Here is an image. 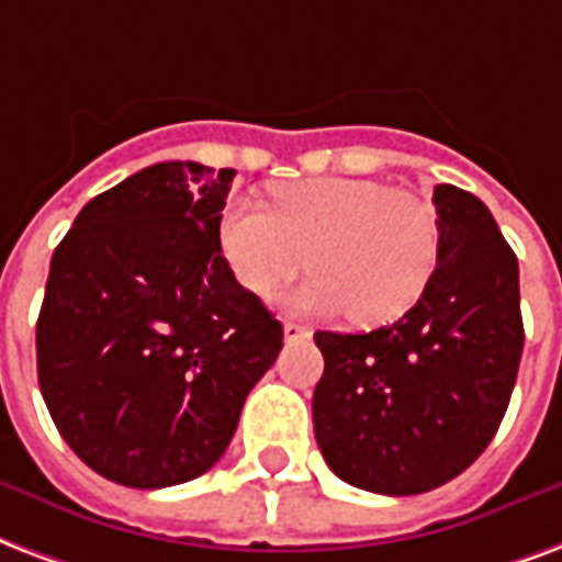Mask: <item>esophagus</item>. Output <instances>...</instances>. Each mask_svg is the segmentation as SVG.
<instances>
[{
	"instance_id": "1",
	"label": "esophagus",
	"mask_w": 562,
	"mask_h": 562,
	"mask_svg": "<svg viewBox=\"0 0 562 562\" xmlns=\"http://www.w3.org/2000/svg\"><path fill=\"white\" fill-rule=\"evenodd\" d=\"M282 333H285V341H306V338H312V329L300 327V324H294V321H285Z\"/></svg>"
}]
</instances>
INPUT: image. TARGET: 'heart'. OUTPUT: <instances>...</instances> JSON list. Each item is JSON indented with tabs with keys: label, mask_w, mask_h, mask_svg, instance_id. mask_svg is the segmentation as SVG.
<instances>
[{
	"label": "heart",
	"mask_w": 562,
	"mask_h": 562,
	"mask_svg": "<svg viewBox=\"0 0 562 562\" xmlns=\"http://www.w3.org/2000/svg\"><path fill=\"white\" fill-rule=\"evenodd\" d=\"M221 250L244 289L268 297L315 268L291 306L306 315H345L353 324H392L422 300L439 268L434 205L374 179L315 177L271 188V209L229 203Z\"/></svg>",
	"instance_id": "1"
}]
</instances>
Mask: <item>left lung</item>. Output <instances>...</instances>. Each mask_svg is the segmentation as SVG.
<instances>
[{"label": "left lung", "instance_id": "8db88e82", "mask_svg": "<svg viewBox=\"0 0 562 562\" xmlns=\"http://www.w3.org/2000/svg\"><path fill=\"white\" fill-rule=\"evenodd\" d=\"M434 205L442 252L413 310L371 333H315L318 448L380 495L436 490L486 451L525 348L519 262L490 209L457 186H436Z\"/></svg>", "mask_w": 562, "mask_h": 562}]
</instances>
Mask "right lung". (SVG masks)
<instances>
[{"label": "right lung", "mask_w": 562, "mask_h": 562, "mask_svg": "<svg viewBox=\"0 0 562 562\" xmlns=\"http://www.w3.org/2000/svg\"><path fill=\"white\" fill-rule=\"evenodd\" d=\"M235 170L161 161L85 205L55 247L37 383L97 474L161 490L221 460L282 324L221 252Z\"/></svg>", "instance_id": "add662e5"}]
</instances>
